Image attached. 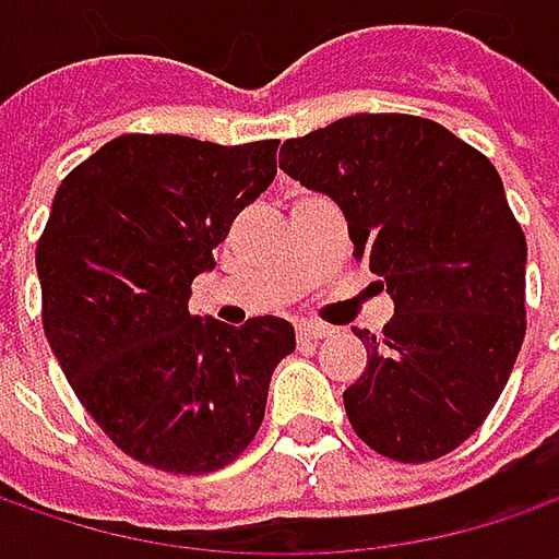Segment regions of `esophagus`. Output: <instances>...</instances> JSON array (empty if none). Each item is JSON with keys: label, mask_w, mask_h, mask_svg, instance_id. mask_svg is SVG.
Instances as JSON below:
<instances>
[{"label": "esophagus", "mask_w": 559, "mask_h": 559, "mask_svg": "<svg viewBox=\"0 0 559 559\" xmlns=\"http://www.w3.org/2000/svg\"><path fill=\"white\" fill-rule=\"evenodd\" d=\"M295 333H298L301 342H317V338H326L333 330H330V326H323V323H311V320H308V323H298V326H295Z\"/></svg>", "instance_id": "34e87169"}]
</instances>
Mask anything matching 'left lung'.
<instances>
[{"label": "left lung", "mask_w": 559, "mask_h": 559, "mask_svg": "<svg viewBox=\"0 0 559 559\" xmlns=\"http://www.w3.org/2000/svg\"><path fill=\"white\" fill-rule=\"evenodd\" d=\"M280 167L342 207L395 301L382 335L357 330L355 432L401 463L454 451L491 414L526 335V236L495 164L436 120L355 115L283 142Z\"/></svg>", "instance_id": "8db88e82"}]
</instances>
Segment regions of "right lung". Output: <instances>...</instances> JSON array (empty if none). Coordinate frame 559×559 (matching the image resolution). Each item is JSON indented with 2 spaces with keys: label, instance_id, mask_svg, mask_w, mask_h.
<instances>
[{
  "label": "right lung",
  "instance_id": "1",
  "mask_svg": "<svg viewBox=\"0 0 559 559\" xmlns=\"http://www.w3.org/2000/svg\"><path fill=\"white\" fill-rule=\"evenodd\" d=\"M276 145L118 136L64 177L39 236L43 330L61 370L102 432L164 473L236 461L295 352L280 317L236 330L189 313L192 280L273 183Z\"/></svg>",
  "mask_w": 559,
  "mask_h": 559
}]
</instances>
